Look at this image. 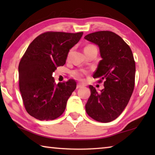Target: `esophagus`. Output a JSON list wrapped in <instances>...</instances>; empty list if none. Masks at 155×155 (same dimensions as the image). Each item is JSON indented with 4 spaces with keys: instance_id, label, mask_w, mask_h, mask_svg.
<instances>
[{
    "instance_id": "1",
    "label": "esophagus",
    "mask_w": 155,
    "mask_h": 155,
    "mask_svg": "<svg viewBox=\"0 0 155 155\" xmlns=\"http://www.w3.org/2000/svg\"><path fill=\"white\" fill-rule=\"evenodd\" d=\"M82 87H83V85H81V84H77V89L82 88Z\"/></svg>"
}]
</instances>
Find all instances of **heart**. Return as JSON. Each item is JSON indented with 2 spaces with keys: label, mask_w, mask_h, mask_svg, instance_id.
I'll list each match as a JSON object with an SVG mask.
<instances>
[{
  "label": "heart",
  "mask_w": 155,
  "mask_h": 155,
  "mask_svg": "<svg viewBox=\"0 0 155 155\" xmlns=\"http://www.w3.org/2000/svg\"><path fill=\"white\" fill-rule=\"evenodd\" d=\"M92 47H95V46H93V45H87V46H86L85 47L84 50L89 49L90 48H92ZM71 52H72V50H70L69 52L68 53V56H67L68 59H69V57L70 56V54H71ZM86 73H87V72H86L85 70H73V71L72 72V76L74 78H75L76 79L83 81L84 75H85Z\"/></svg>",
  "instance_id": "obj_1"
}]
</instances>
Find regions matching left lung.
<instances>
[{
    "instance_id": "left-lung-1",
    "label": "left lung",
    "mask_w": 155,
    "mask_h": 155,
    "mask_svg": "<svg viewBox=\"0 0 155 155\" xmlns=\"http://www.w3.org/2000/svg\"><path fill=\"white\" fill-rule=\"evenodd\" d=\"M85 40L98 46L102 60L93 77L104 80V89L98 92L90 85L91 96L85 104L89 116L101 122L116 119L124 111L135 87V62L129 46L109 31L91 33Z\"/></svg>"
}]
</instances>
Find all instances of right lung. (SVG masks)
Masks as SVG:
<instances>
[{
	"mask_svg": "<svg viewBox=\"0 0 155 155\" xmlns=\"http://www.w3.org/2000/svg\"><path fill=\"white\" fill-rule=\"evenodd\" d=\"M83 34L47 31L29 44L18 66V81L23 104L31 116L47 121L64 112L77 83L70 79L55 85L52 72L65 64L70 49Z\"/></svg>",
	"mask_w": 155,
	"mask_h": 155,
	"instance_id": "add662e5",
	"label": "right lung"
}]
</instances>
